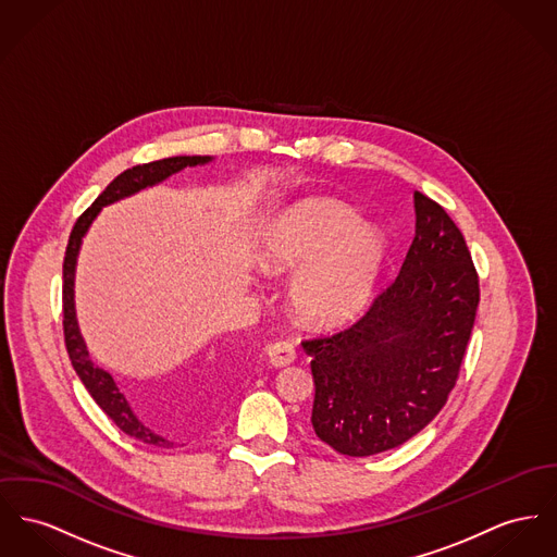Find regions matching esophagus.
<instances>
[{
  "mask_svg": "<svg viewBox=\"0 0 557 557\" xmlns=\"http://www.w3.org/2000/svg\"><path fill=\"white\" fill-rule=\"evenodd\" d=\"M265 359L272 368H287L296 361V348L289 342H274L265 348Z\"/></svg>",
  "mask_w": 557,
  "mask_h": 557,
  "instance_id": "34e87169",
  "label": "esophagus"
}]
</instances>
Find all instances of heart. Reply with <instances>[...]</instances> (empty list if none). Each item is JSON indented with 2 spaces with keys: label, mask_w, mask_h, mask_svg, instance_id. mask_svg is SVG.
Masks as SVG:
<instances>
[{
  "label": "heart",
  "mask_w": 557,
  "mask_h": 557,
  "mask_svg": "<svg viewBox=\"0 0 557 557\" xmlns=\"http://www.w3.org/2000/svg\"><path fill=\"white\" fill-rule=\"evenodd\" d=\"M384 240L334 198H306L261 234L256 261L270 276L292 274L287 306L308 327H335L361 312L384 263Z\"/></svg>",
  "instance_id": "obj_1"
}]
</instances>
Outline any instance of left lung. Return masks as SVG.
<instances>
[{"label": "left lung", "mask_w": 557, "mask_h": 557, "mask_svg": "<svg viewBox=\"0 0 557 557\" xmlns=\"http://www.w3.org/2000/svg\"><path fill=\"white\" fill-rule=\"evenodd\" d=\"M416 234L393 285L352 327L304 342L312 357V426L346 456L406 444L445 406L480 304L462 232L413 191Z\"/></svg>", "instance_id": "8db88e82"}]
</instances>
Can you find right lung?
I'll return each mask as SVG.
<instances>
[{"instance_id":"add662e5","label":"right lung","mask_w":557,"mask_h":557,"mask_svg":"<svg viewBox=\"0 0 557 557\" xmlns=\"http://www.w3.org/2000/svg\"><path fill=\"white\" fill-rule=\"evenodd\" d=\"M209 162H213V156H175V158H164L149 164H137L120 173L112 184L103 189V194L92 202V207L86 209L84 215L75 222L70 245L65 251V261H63V330H65L67 352L77 377L82 380L90 397L97 401V406L112 418L120 431H124L126 435L144 444L158 445V447H171L173 442H169L166 437L149 429L148 424L135 413L124 393H120L112 373L99 368L88 355L86 342L77 325V314H75V265H77L82 240L103 207H110L117 200L135 196L141 189L158 186L187 166H202Z\"/></svg>"}]
</instances>
